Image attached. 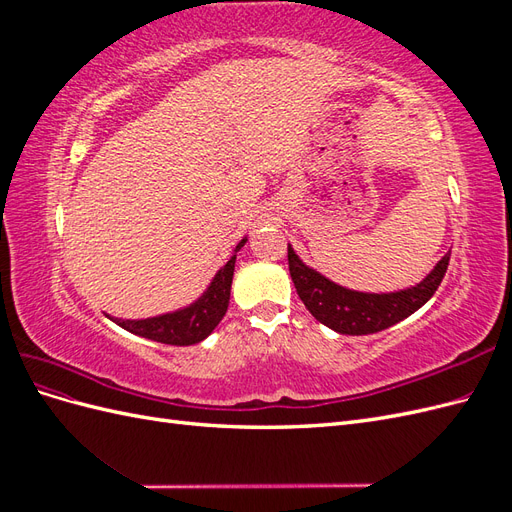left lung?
Segmentation results:
<instances>
[{
    "mask_svg": "<svg viewBox=\"0 0 512 512\" xmlns=\"http://www.w3.org/2000/svg\"><path fill=\"white\" fill-rule=\"evenodd\" d=\"M451 252L421 284L397 292H359L327 280L322 273L307 267L288 245V269L301 301L318 322L342 335H369L393 327L399 320L423 307L442 284Z\"/></svg>",
    "mask_w": 512,
    "mask_h": 512,
    "instance_id": "1",
    "label": "left lung"
}]
</instances>
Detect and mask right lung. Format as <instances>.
Wrapping results in <instances>:
<instances>
[{
	"label": "right lung",
	"instance_id": "add662e5",
	"mask_svg": "<svg viewBox=\"0 0 512 512\" xmlns=\"http://www.w3.org/2000/svg\"><path fill=\"white\" fill-rule=\"evenodd\" d=\"M245 241L247 237H243L237 243L230 260L218 273H215L209 288L200 294L192 305L177 309V312L143 318V320H121V318H111V320L117 322L121 329H126L138 337H147V339H153V342L168 344V346H192V344L203 342V339L218 327L220 320L226 314L237 252L245 245Z\"/></svg>",
	"mask_w": 512,
	"mask_h": 512
}]
</instances>
